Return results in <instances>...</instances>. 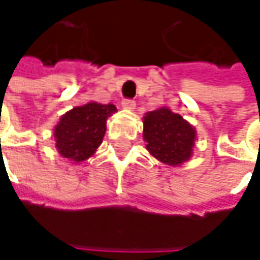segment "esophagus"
Here are the masks:
<instances>
[{"instance_id":"34e87169","label":"esophagus","mask_w":260,"mask_h":260,"mask_svg":"<svg viewBox=\"0 0 260 260\" xmlns=\"http://www.w3.org/2000/svg\"><path fill=\"white\" fill-rule=\"evenodd\" d=\"M121 105H123V108H125V110H135L136 101L135 100H130V98H125V100H123Z\"/></svg>"}]
</instances>
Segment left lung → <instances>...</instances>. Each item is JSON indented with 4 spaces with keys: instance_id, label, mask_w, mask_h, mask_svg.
Masks as SVG:
<instances>
[{
    "instance_id": "8db88e82",
    "label": "left lung",
    "mask_w": 260,
    "mask_h": 260,
    "mask_svg": "<svg viewBox=\"0 0 260 260\" xmlns=\"http://www.w3.org/2000/svg\"><path fill=\"white\" fill-rule=\"evenodd\" d=\"M143 123V139L147 142L146 147L156 159L176 166L191 157L195 130L181 115L164 107L147 113Z\"/></svg>"
}]
</instances>
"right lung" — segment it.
Returning a JSON list of instances; mask_svg holds the SVG:
<instances>
[{
    "label": "right lung",
    "instance_id": "add662e5",
    "mask_svg": "<svg viewBox=\"0 0 260 260\" xmlns=\"http://www.w3.org/2000/svg\"><path fill=\"white\" fill-rule=\"evenodd\" d=\"M113 104L88 103L68 111L55 127L56 147L72 162H82L92 156L103 143L105 121L115 113Z\"/></svg>",
    "mask_w": 260,
    "mask_h": 260
}]
</instances>
